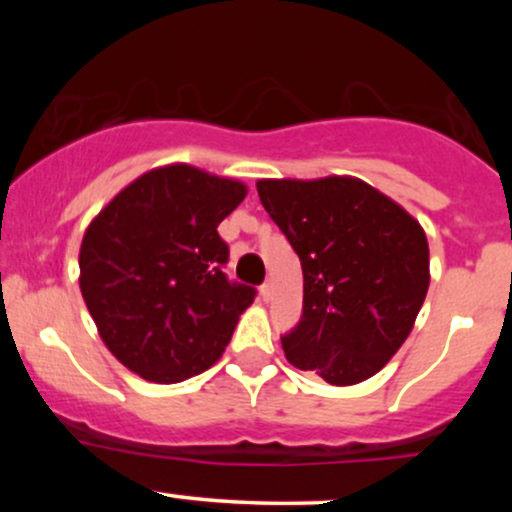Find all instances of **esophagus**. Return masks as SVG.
Instances as JSON below:
<instances>
[{
  "mask_svg": "<svg viewBox=\"0 0 512 512\" xmlns=\"http://www.w3.org/2000/svg\"><path fill=\"white\" fill-rule=\"evenodd\" d=\"M260 296L264 298V301H272V296H274V284H272V281H264V284L260 286Z\"/></svg>",
  "mask_w": 512,
  "mask_h": 512,
  "instance_id": "34e87169",
  "label": "esophagus"
}]
</instances>
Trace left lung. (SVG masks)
<instances>
[{"label":"left lung","mask_w":512,"mask_h":512,"mask_svg":"<svg viewBox=\"0 0 512 512\" xmlns=\"http://www.w3.org/2000/svg\"><path fill=\"white\" fill-rule=\"evenodd\" d=\"M257 195L303 267V315L281 337L286 358L330 385L378 373L424 305V228L354 178L260 180Z\"/></svg>","instance_id":"1"}]
</instances>
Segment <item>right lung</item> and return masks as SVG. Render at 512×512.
Listing matches in <instances>:
<instances>
[{"mask_svg":"<svg viewBox=\"0 0 512 512\" xmlns=\"http://www.w3.org/2000/svg\"><path fill=\"white\" fill-rule=\"evenodd\" d=\"M248 190L192 166L144 173L86 228L81 296L105 346L151 383H182L223 354L255 286L228 281L219 223Z\"/></svg>","mask_w":512,"mask_h":512,"instance_id":"1","label":"right lung"}]
</instances>
